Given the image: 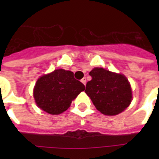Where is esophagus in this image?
Instances as JSON below:
<instances>
[{"instance_id":"esophagus-1","label":"esophagus","mask_w":159,"mask_h":159,"mask_svg":"<svg viewBox=\"0 0 159 159\" xmlns=\"http://www.w3.org/2000/svg\"><path fill=\"white\" fill-rule=\"evenodd\" d=\"M81 82H82V83L85 85V86H86V84H87V79H86V77H83V78L81 80Z\"/></svg>"}]
</instances>
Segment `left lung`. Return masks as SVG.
<instances>
[{"label": "left lung", "instance_id": "left-lung-1", "mask_svg": "<svg viewBox=\"0 0 159 159\" xmlns=\"http://www.w3.org/2000/svg\"><path fill=\"white\" fill-rule=\"evenodd\" d=\"M89 75L92 80L87 83L85 92L100 112L106 116H116L130 105L132 90L123 74L95 67Z\"/></svg>", "mask_w": 159, "mask_h": 159}]
</instances>
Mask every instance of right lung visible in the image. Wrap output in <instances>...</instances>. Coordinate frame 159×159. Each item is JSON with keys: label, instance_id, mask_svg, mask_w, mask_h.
I'll list each match as a JSON object with an SVG mask.
<instances>
[{"label": "right lung", "instance_id": "add662e5", "mask_svg": "<svg viewBox=\"0 0 159 159\" xmlns=\"http://www.w3.org/2000/svg\"><path fill=\"white\" fill-rule=\"evenodd\" d=\"M85 90V86L73 77V72L57 69L37 80L34 97L37 106L51 115L68 109L72 102Z\"/></svg>", "mask_w": 159, "mask_h": 159}]
</instances>
